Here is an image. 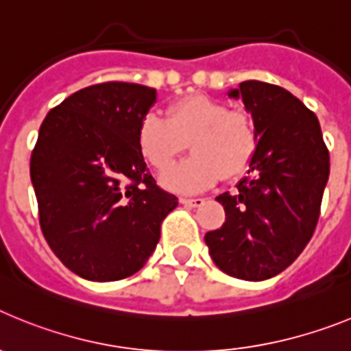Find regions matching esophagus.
I'll list each match as a JSON object with an SVG mask.
<instances>
[{"mask_svg": "<svg viewBox=\"0 0 351 351\" xmlns=\"http://www.w3.org/2000/svg\"><path fill=\"white\" fill-rule=\"evenodd\" d=\"M179 202L184 204V206L190 207H200L204 204V198H188V197H181L179 198Z\"/></svg>", "mask_w": 351, "mask_h": 351, "instance_id": "esophagus-1", "label": "esophagus"}]
</instances>
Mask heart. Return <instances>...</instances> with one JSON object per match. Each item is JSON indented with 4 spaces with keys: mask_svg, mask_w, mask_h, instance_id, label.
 Instances as JSON below:
<instances>
[{
    "mask_svg": "<svg viewBox=\"0 0 351 351\" xmlns=\"http://www.w3.org/2000/svg\"><path fill=\"white\" fill-rule=\"evenodd\" d=\"M260 133L250 112L206 95H191L167 107V117L147 112L138 123L137 147L154 172H167L190 144L191 156L165 173L173 191L197 193L218 179L250 169Z\"/></svg>",
    "mask_w": 351,
    "mask_h": 351,
    "instance_id": "b5f03b06",
    "label": "heart"
}]
</instances>
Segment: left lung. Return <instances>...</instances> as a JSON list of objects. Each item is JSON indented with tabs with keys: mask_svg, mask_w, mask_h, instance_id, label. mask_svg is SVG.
Returning <instances> with one entry per match:
<instances>
[{
	"mask_svg": "<svg viewBox=\"0 0 351 351\" xmlns=\"http://www.w3.org/2000/svg\"><path fill=\"white\" fill-rule=\"evenodd\" d=\"M230 96H243L260 142L237 190L216 198L225 223L204 239L223 272L262 281L295 262L313 237L330 170L328 149L318 117L287 89L246 80Z\"/></svg>",
	"mask_w": 351,
	"mask_h": 351,
	"instance_id": "1",
	"label": "left lung"
}]
</instances>
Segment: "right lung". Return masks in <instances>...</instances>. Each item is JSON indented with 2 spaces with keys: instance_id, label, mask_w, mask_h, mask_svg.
<instances>
[{
  "instance_id": "obj_1",
  "label": "right lung",
  "mask_w": 351,
  "mask_h": 351,
  "mask_svg": "<svg viewBox=\"0 0 351 351\" xmlns=\"http://www.w3.org/2000/svg\"><path fill=\"white\" fill-rule=\"evenodd\" d=\"M156 91L132 82L84 88L49 110L29 173L43 237L54 255L89 281L135 274L178 206L137 147V128Z\"/></svg>"
}]
</instances>
